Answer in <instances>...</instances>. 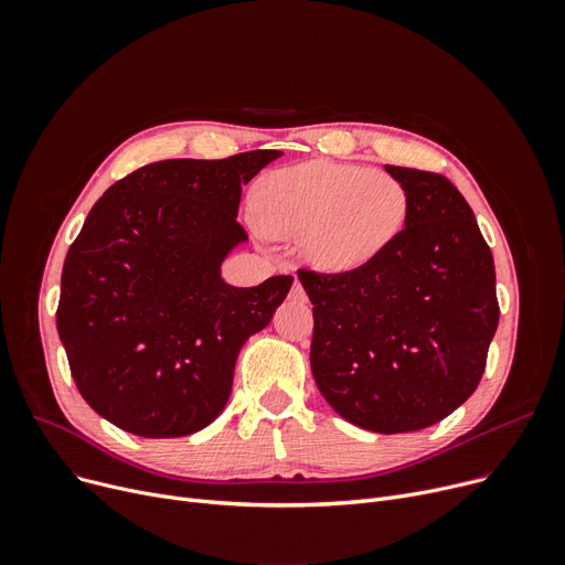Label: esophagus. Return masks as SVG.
Here are the masks:
<instances>
[{"instance_id": "1", "label": "esophagus", "mask_w": 565, "mask_h": 565, "mask_svg": "<svg viewBox=\"0 0 565 565\" xmlns=\"http://www.w3.org/2000/svg\"><path fill=\"white\" fill-rule=\"evenodd\" d=\"M290 295H292V300H298V302H307V292H305V286L300 284V279H295Z\"/></svg>"}]
</instances>
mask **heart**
Masks as SVG:
<instances>
[{"label":"heart","instance_id":"1","mask_svg":"<svg viewBox=\"0 0 565 565\" xmlns=\"http://www.w3.org/2000/svg\"><path fill=\"white\" fill-rule=\"evenodd\" d=\"M407 190L380 169L309 160L267 173L256 188L258 228L298 237L300 256L320 273H348L373 260L407 220Z\"/></svg>","mask_w":565,"mask_h":565}]
</instances>
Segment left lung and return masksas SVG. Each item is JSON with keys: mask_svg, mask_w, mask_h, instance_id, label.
Masks as SVG:
<instances>
[{"mask_svg": "<svg viewBox=\"0 0 565 565\" xmlns=\"http://www.w3.org/2000/svg\"><path fill=\"white\" fill-rule=\"evenodd\" d=\"M384 169L407 190L401 233L358 270L298 277L320 394L345 422L394 435L441 422L479 387L499 305L492 252L456 185Z\"/></svg>", "mask_w": 565, "mask_h": 565, "instance_id": "8db88e82", "label": "left lung"}]
</instances>
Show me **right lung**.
Segmentation results:
<instances>
[{
  "mask_svg": "<svg viewBox=\"0 0 565 565\" xmlns=\"http://www.w3.org/2000/svg\"><path fill=\"white\" fill-rule=\"evenodd\" d=\"M281 151L162 160L92 207L62 273L56 330L82 398L139 437H183L228 403L245 341L270 324L292 277L252 288L222 263L247 243L243 185Z\"/></svg>",
  "mask_w": 565,
  "mask_h": 565,
  "instance_id": "1",
  "label": "right lung"
}]
</instances>
